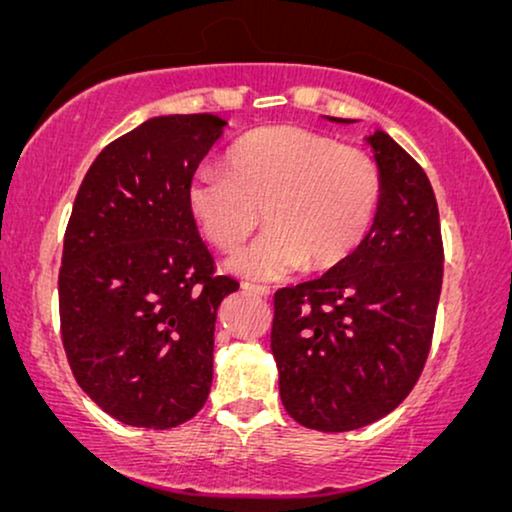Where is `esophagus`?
Returning <instances> with one entry per match:
<instances>
[{
    "label": "esophagus",
    "instance_id": "34e87169",
    "mask_svg": "<svg viewBox=\"0 0 512 512\" xmlns=\"http://www.w3.org/2000/svg\"><path fill=\"white\" fill-rule=\"evenodd\" d=\"M242 289L249 291V293H254V296H261V298H268V296H270V286H263V284L244 282Z\"/></svg>",
    "mask_w": 512,
    "mask_h": 512
}]
</instances>
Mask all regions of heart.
Listing matches in <instances>:
<instances>
[{"label":"heart","mask_w":512,"mask_h":512,"mask_svg":"<svg viewBox=\"0 0 512 512\" xmlns=\"http://www.w3.org/2000/svg\"><path fill=\"white\" fill-rule=\"evenodd\" d=\"M188 212L205 240L233 254L263 221L270 230L228 268L279 279L307 263L331 270L368 235L382 200L377 160L298 125H265L230 146L226 170L202 167L188 184Z\"/></svg>","instance_id":"obj_1"}]
</instances>
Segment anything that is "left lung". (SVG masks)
I'll use <instances>...</instances> for the list:
<instances>
[{
	"instance_id": "left-lung-1",
	"label": "left lung",
	"mask_w": 512,
	"mask_h": 512,
	"mask_svg": "<svg viewBox=\"0 0 512 512\" xmlns=\"http://www.w3.org/2000/svg\"><path fill=\"white\" fill-rule=\"evenodd\" d=\"M368 142L382 172L373 228L345 263L275 293L279 396L314 431L361 429L398 408L436 326L445 254L431 181L389 135Z\"/></svg>"
}]
</instances>
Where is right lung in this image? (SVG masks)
I'll return each mask as SVG.
<instances>
[{"label": "right lung", "instance_id": "obj_1", "mask_svg": "<svg viewBox=\"0 0 512 512\" xmlns=\"http://www.w3.org/2000/svg\"><path fill=\"white\" fill-rule=\"evenodd\" d=\"M226 121L158 116L104 146L76 193L58 277L60 335L79 387L118 422L172 429L200 412L221 300L188 184Z\"/></svg>", "mask_w": 512, "mask_h": 512}]
</instances>
